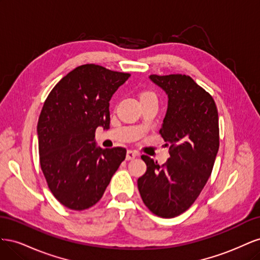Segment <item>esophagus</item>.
Returning <instances> with one entry per match:
<instances>
[{"mask_svg": "<svg viewBox=\"0 0 260 260\" xmlns=\"http://www.w3.org/2000/svg\"><path fill=\"white\" fill-rule=\"evenodd\" d=\"M138 155H139V153L137 151H132V149H128V151H127V156H125V159H127V160L135 159Z\"/></svg>", "mask_w": 260, "mask_h": 260, "instance_id": "esophagus-1", "label": "esophagus"}]
</instances>
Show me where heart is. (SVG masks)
I'll use <instances>...</instances> for the list:
<instances>
[{
	"label": "heart",
	"instance_id": "heart-1",
	"mask_svg": "<svg viewBox=\"0 0 260 260\" xmlns=\"http://www.w3.org/2000/svg\"><path fill=\"white\" fill-rule=\"evenodd\" d=\"M148 96H155V94L151 91H144L142 94H141V99L148 98Z\"/></svg>",
	"mask_w": 260,
	"mask_h": 260
}]
</instances>
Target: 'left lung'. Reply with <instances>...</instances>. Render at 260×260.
Returning a JSON list of instances; mask_svg holds the SVG:
<instances>
[{
  "label": "left lung",
  "mask_w": 260,
  "mask_h": 260,
  "mask_svg": "<svg viewBox=\"0 0 260 260\" xmlns=\"http://www.w3.org/2000/svg\"><path fill=\"white\" fill-rule=\"evenodd\" d=\"M168 94V108L159 135L169 146L167 162L146 155L147 170L138 187L154 215L174 218L192 206L205 186L219 148V118L214 99L190 76L151 75Z\"/></svg>",
  "instance_id": "left-lung-1"
}]
</instances>
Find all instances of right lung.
Segmentation results:
<instances>
[{
  "label": "right lung",
  "mask_w": 260,
  "mask_h": 260,
  "mask_svg": "<svg viewBox=\"0 0 260 260\" xmlns=\"http://www.w3.org/2000/svg\"><path fill=\"white\" fill-rule=\"evenodd\" d=\"M130 74L85 64L56 83L38 121L40 166L52 194L73 210L102 199L127 149L95 146V130L109 128V101Z\"/></svg>",
  "instance_id": "obj_1"
}]
</instances>
